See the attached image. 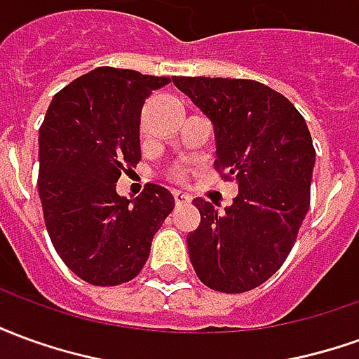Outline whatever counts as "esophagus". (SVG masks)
Instances as JSON below:
<instances>
[{"mask_svg": "<svg viewBox=\"0 0 359 359\" xmlns=\"http://www.w3.org/2000/svg\"><path fill=\"white\" fill-rule=\"evenodd\" d=\"M172 196H175V203H177V205H184V203L190 202V198H188V194H184V192H180V190H175V192H172Z\"/></svg>", "mask_w": 359, "mask_h": 359, "instance_id": "obj_1", "label": "esophagus"}]
</instances>
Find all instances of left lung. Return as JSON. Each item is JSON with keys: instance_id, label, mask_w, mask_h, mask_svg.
Returning <instances> with one entry per match:
<instances>
[{"instance_id": "left-lung-1", "label": "left lung", "mask_w": 359, "mask_h": 359, "mask_svg": "<svg viewBox=\"0 0 359 359\" xmlns=\"http://www.w3.org/2000/svg\"><path fill=\"white\" fill-rule=\"evenodd\" d=\"M172 82L213 125L215 169L238 182L223 213L194 200L202 219L187 236L190 262L205 286L246 292L283 265L308 213L316 165L311 134L292 103L262 82L205 76Z\"/></svg>"}]
</instances>
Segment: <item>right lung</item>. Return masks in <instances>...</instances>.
Returning <instances> with one entry per match:
<instances>
[{
  "label": "right lung",
  "instance_id": "add662e5",
  "mask_svg": "<svg viewBox=\"0 0 359 359\" xmlns=\"http://www.w3.org/2000/svg\"><path fill=\"white\" fill-rule=\"evenodd\" d=\"M167 76L97 67L53 95L38 136V192L53 248L76 277L115 286L148 262L151 238L175 208L161 184L138 198L117 194L136 167L142 105Z\"/></svg>",
  "mask_w": 359,
  "mask_h": 359
}]
</instances>
